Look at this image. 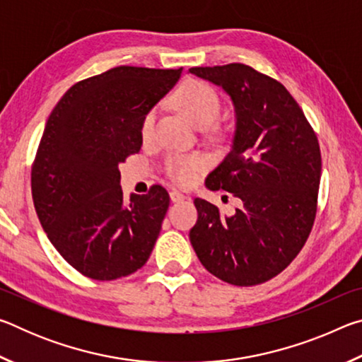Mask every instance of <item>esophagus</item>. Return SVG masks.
I'll list each match as a JSON object with an SVG mask.
<instances>
[{
    "mask_svg": "<svg viewBox=\"0 0 362 362\" xmlns=\"http://www.w3.org/2000/svg\"><path fill=\"white\" fill-rule=\"evenodd\" d=\"M169 196H170V201H173V203H180V201H183L187 198L185 194L183 193H180L179 189H173V192L169 193Z\"/></svg>",
    "mask_w": 362,
    "mask_h": 362,
    "instance_id": "34e87169",
    "label": "esophagus"
}]
</instances>
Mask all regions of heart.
Instances as JSON below:
<instances>
[{"mask_svg":"<svg viewBox=\"0 0 362 362\" xmlns=\"http://www.w3.org/2000/svg\"><path fill=\"white\" fill-rule=\"evenodd\" d=\"M174 105L177 110L198 127H207L216 121L220 112V99L211 86L201 81L183 83L174 94ZM156 108H151L144 116L140 134L148 140L155 129ZM209 166V159L199 153L194 155H173L166 161V173L179 185L188 187L196 182L199 174Z\"/></svg>","mask_w":362,"mask_h":362,"instance_id":"obj_1","label":"heart"}]
</instances>
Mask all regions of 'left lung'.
Returning a JSON list of instances; mask_svg holds the SVG:
<instances>
[{
  "instance_id": "left-lung-1",
  "label": "left lung",
  "mask_w": 362,
  "mask_h": 362,
  "mask_svg": "<svg viewBox=\"0 0 362 362\" xmlns=\"http://www.w3.org/2000/svg\"><path fill=\"white\" fill-rule=\"evenodd\" d=\"M189 73L220 86L235 107L231 150L206 187L241 199V209L222 216L196 198L198 222L189 241L214 276L233 286L262 284L308 240L321 180L317 137L289 90L252 66H194Z\"/></svg>"
}]
</instances>
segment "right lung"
<instances>
[{"mask_svg":"<svg viewBox=\"0 0 362 362\" xmlns=\"http://www.w3.org/2000/svg\"><path fill=\"white\" fill-rule=\"evenodd\" d=\"M180 75L116 66L71 86L49 115L32 168L33 203L49 241L84 276H127L155 247L169 194L153 185L124 203L118 166L140 151L144 116Z\"/></svg>","mask_w":362,"mask_h":362,"instance_id":"obj_1","label":"right lung"}]
</instances>
